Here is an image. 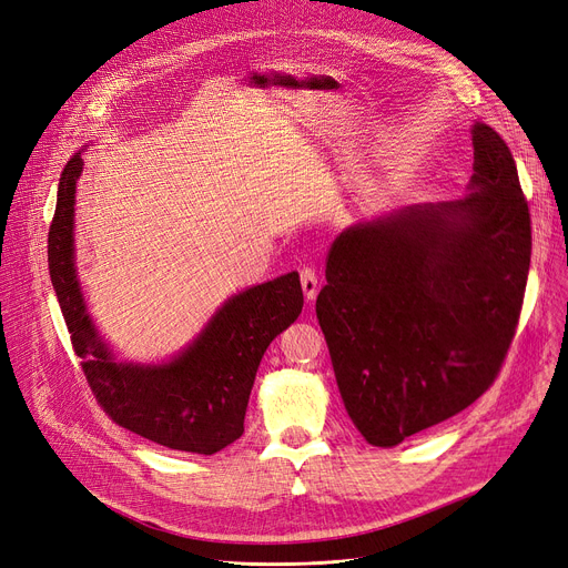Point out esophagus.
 <instances>
[{
    "label": "esophagus",
    "instance_id": "34e87169",
    "mask_svg": "<svg viewBox=\"0 0 568 568\" xmlns=\"http://www.w3.org/2000/svg\"><path fill=\"white\" fill-rule=\"evenodd\" d=\"M300 278H302V290H304L306 302L316 300V295H318V276H316V271L304 266L302 273H300Z\"/></svg>",
    "mask_w": 568,
    "mask_h": 568
}]
</instances>
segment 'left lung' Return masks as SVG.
<instances>
[{"mask_svg": "<svg viewBox=\"0 0 568 568\" xmlns=\"http://www.w3.org/2000/svg\"><path fill=\"white\" fill-rule=\"evenodd\" d=\"M468 194L344 229L316 300L344 407L374 447H395L485 393L527 290L531 217L508 144L470 129Z\"/></svg>", "mask_w": 568, "mask_h": 568, "instance_id": "left-lung-1", "label": "left lung"}]
</instances>
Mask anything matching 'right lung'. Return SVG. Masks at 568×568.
<instances>
[{"mask_svg":"<svg viewBox=\"0 0 568 568\" xmlns=\"http://www.w3.org/2000/svg\"><path fill=\"white\" fill-rule=\"evenodd\" d=\"M81 168V152L62 168L49 229V273L83 376L121 428L168 449L215 454L243 435L262 355L300 318V273L290 271L229 297L199 337L168 363H119L98 334L77 278L74 194Z\"/></svg>","mask_w":568,"mask_h":568,"instance_id":"right-lung-1","label":"right lung"}]
</instances>
